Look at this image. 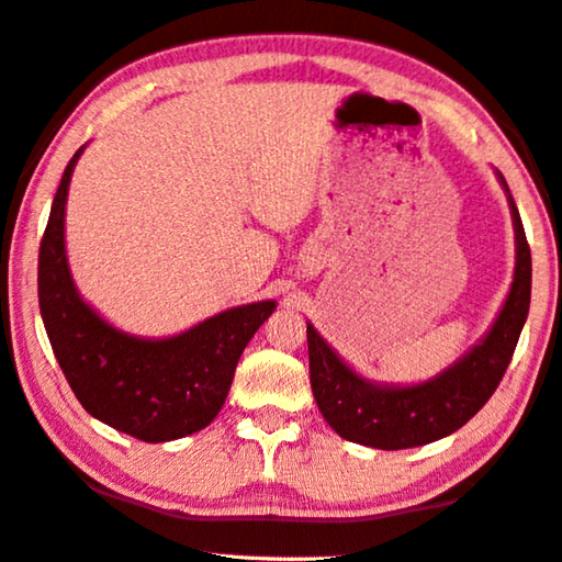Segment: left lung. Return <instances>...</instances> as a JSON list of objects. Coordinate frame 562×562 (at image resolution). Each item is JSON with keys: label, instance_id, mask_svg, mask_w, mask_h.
<instances>
[{"label": "left lung", "instance_id": "obj_1", "mask_svg": "<svg viewBox=\"0 0 562 562\" xmlns=\"http://www.w3.org/2000/svg\"><path fill=\"white\" fill-rule=\"evenodd\" d=\"M498 178L508 190L506 178L501 173ZM508 205L516 227V272L506 304L488 335L439 376L416 386L367 382L351 372L307 322L312 394L341 439L384 451L439 441L459 431L496 392L530 307V247L510 193Z\"/></svg>", "mask_w": 562, "mask_h": 562}]
</instances>
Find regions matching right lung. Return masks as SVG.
<instances>
[{"label": "right lung", "mask_w": 562, "mask_h": 562, "mask_svg": "<svg viewBox=\"0 0 562 562\" xmlns=\"http://www.w3.org/2000/svg\"><path fill=\"white\" fill-rule=\"evenodd\" d=\"M83 146L66 166L40 247V310L54 357L87 412L146 443L205 429L231 392L237 359L274 312L252 302L168 339L111 327L79 297L64 250V207Z\"/></svg>", "instance_id": "obj_1"}]
</instances>
